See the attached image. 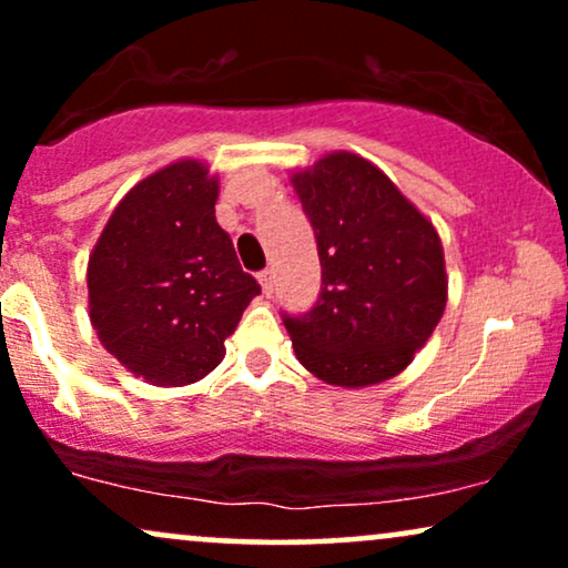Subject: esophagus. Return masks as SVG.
<instances>
[{
    "instance_id": "34e87169",
    "label": "esophagus",
    "mask_w": 568,
    "mask_h": 568,
    "mask_svg": "<svg viewBox=\"0 0 568 568\" xmlns=\"http://www.w3.org/2000/svg\"><path fill=\"white\" fill-rule=\"evenodd\" d=\"M258 283H262V291L266 293V296H272V291H275V272L272 270L258 272Z\"/></svg>"
}]
</instances>
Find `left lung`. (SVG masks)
Segmentation results:
<instances>
[{
  "label": "left lung",
  "mask_w": 568,
  "mask_h": 568,
  "mask_svg": "<svg viewBox=\"0 0 568 568\" xmlns=\"http://www.w3.org/2000/svg\"><path fill=\"white\" fill-rule=\"evenodd\" d=\"M317 240L323 288L285 317L298 363L325 384L361 389L400 374L448 302L438 230L374 162L331 152L291 173Z\"/></svg>",
  "instance_id": "8db88e82"
}]
</instances>
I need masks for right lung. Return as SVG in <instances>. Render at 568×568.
<instances>
[{
	"instance_id": "add662e5",
	"label": "right lung",
	"mask_w": 568,
	"mask_h": 568,
	"mask_svg": "<svg viewBox=\"0 0 568 568\" xmlns=\"http://www.w3.org/2000/svg\"><path fill=\"white\" fill-rule=\"evenodd\" d=\"M216 200L219 175L205 162H171L120 200L90 253V323L103 347L154 387L211 374L262 293L219 226Z\"/></svg>"
}]
</instances>
